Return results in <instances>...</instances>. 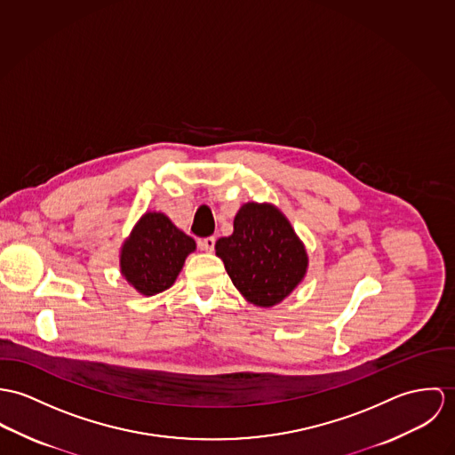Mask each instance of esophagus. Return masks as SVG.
I'll use <instances>...</instances> for the list:
<instances>
[{"instance_id": "esophagus-1", "label": "esophagus", "mask_w": 455, "mask_h": 455, "mask_svg": "<svg viewBox=\"0 0 455 455\" xmlns=\"http://www.w3.org/2000/svg\"><path fill=\"white\" fill-rule=\"evenodd\" d=\"M214 244H216V239L211 235V237H204L199 241V248L203 250V251L211 252L214 250Z\"/></svg>"}]
</instances>
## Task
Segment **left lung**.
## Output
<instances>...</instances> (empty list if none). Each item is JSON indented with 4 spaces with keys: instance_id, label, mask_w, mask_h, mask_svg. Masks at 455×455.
I'll return each instance as SVG.
<instances>
[{
    "instance_id": "left-lung-1",
    "label": "left lung",
    "mask_w": 455,
    "mask_h": 455,
    "mask_svg": "<svg viewBox=\"0 0 455 455\" xmlns=\"http://www.w3.org/2000/svg\"><path fill=\"white\" fill-rule=\"evenodd\" d=\"M234 286L259 307L284 300L307 270V252L290 221L268 204H244L234 234L216 241Z\"/></svg>"
}]
</instances>
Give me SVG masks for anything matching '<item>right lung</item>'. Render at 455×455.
I'll use <instances>...</instances> for the list:
<instances>
[{"mask_svg": "<svg viewBox=\"0 0 455 455\" xmlns=\"http://www.w3.org/2000/svg\"><path fill=\"white\" fill-rule=\"evenodd\" d=\"M196 241L178 230L162 212H147L134 227L120 254L124 277L143 295L169 290Z\"/></svg>", "mask_w": 455, "mask_h": 455, "instance_id": "add662e5", "label": "right lung"}]
</instances>
